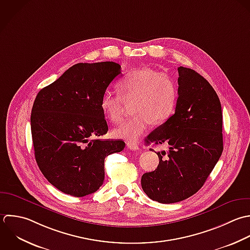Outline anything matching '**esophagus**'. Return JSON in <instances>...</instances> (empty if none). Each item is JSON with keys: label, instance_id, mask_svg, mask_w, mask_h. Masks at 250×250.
<instances>
[{"label": "esophagus", "instance_id": "34e87169", "mask_svg": "<svg viewBox=\"0 0 250 250\" xmlns=\"http://www.w3.org/2000/svg\"><path fill=\"white\" fill-rule=\"evenodd\" d=\"M126 146H127L128 149H130V150H132V151H138V150L140 149L137 144L132 143V142H128V143L126 144Z\"/></svg>", "mask_w": 250, "mask_h": 250}]
</instances>
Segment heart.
Returning <instances> with one entry per match:
<instances>
[{
  "instance_id": "b5f03b06",
  "label": "heart",
  "mask_w": 250,
  "mask_h": 250,
  "mask_svg": "<svg viewBox=\"0 0 250 250\" xmlns=\"http://www.w3.org/2000/svg\"><path fill=\"white\" fill-rule=\"evenodd\" d=\"M120 94L107 90L101 98V109L109 121L120 124L125 117L124 100L134 102L135 114L113 131L116 138L136 141L152 124L162 125L174 113L178 100V85L165 72L138 68L128 72L118 83Z\"/></svg>"
}]
</instances>
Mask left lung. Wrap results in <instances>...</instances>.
<instances>
[{"label":"left lung","instance_id":"obj_1","mask_svg":"<svg viewBox=\"0 0 250 250\" xmlns=\"http://www.w3.org/2000/svg\"><path fill=\"white\" fill-rule=\"evenodd\" d=\"M175 113L145 139L167 144L159 166L141 177L145 194L161 204L184 201L205 184L223 152L222 109L210 83L196 71L178 67ZM153 151V149H151Z\"/></svg>","mask_w":250,"mask_h":250}]
</instances>
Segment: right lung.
<instances>
[{
	"label": "right lung",
	"instance_id": "obj_1",
	"mask_svg": "<svg viewBox=\"0 0 250 250\" xmlns=\"http://www.w3.org/2000/svg\"><path fill=\"white\" fill-rule=\"evenodd\" d=\"M121 74L112 61L78 63L39 91L31 112L38 167L64 194L84 197L104 181V160L124 150L123 140L96 137L108 131L101 98Z\"/></svg>",
	"mask_w": 250,
	"mask_h": 250
}]
</instances>
